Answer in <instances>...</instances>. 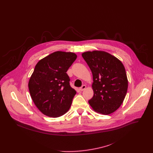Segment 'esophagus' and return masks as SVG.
<instances>
[{"instance_id": "34e87169", "label": "esophagus", "mask_w": 153, "mask_h": 153, "mask_svg": "<svg viewBox=\"0 0 153 153\" xmlns=\"http://www.w3.org/2000/svg\"><path fill=\"white\" fill-rule=\"evenodd\" d=\"M86 88V85H83L80 88H79V90H80V91H83Z\"/></svg>"}]
</instances>
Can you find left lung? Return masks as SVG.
I'll return each instance as SVG.
<instances>
[{
    "mask_svg": "<svg viewBox=\"0 0 153 153\" xmlns=\"http://www.w3.org/2000/svg\"><path fill=\"white\" fill-rule=\"evenodd\" d=\"M93 77V97L88 101L93 110L110 114L122 105L128 90V79L122 63L105 51H87L82 54Z\"/></svg>",
    "mask_w": 153,
    "mask_h": 153,
    "instance_id": "obj_1",
    "label": "left lung"
}]
</instances>
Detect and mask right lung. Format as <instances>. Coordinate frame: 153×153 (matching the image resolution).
Returning a JSON list of instances; mask_svg holds the SVG:
<instances>
[{
	"mask_svg": "<svg viewBox=\"0 0 153 153\" xmlns=\"http://www.w3.org/2000/svg\"><path fill=\"white\" fill-rule=\"evenodd\" d=\"M76 58L73 53L56 51L36 64L28 88L32 100L43 114L58 117L69 110L76 91L70 86L67 71Z\"/></svg>",
	"mask_w": 153,
	"mask_h": 153,
	"instance_id": "1",
	"label": "right lung"
}]
</instances>
